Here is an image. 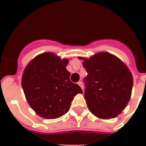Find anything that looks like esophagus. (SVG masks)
<instances>
[{"label":"esophagus","mask_w":146,"mask_h":146,"mask_svg":"<svg viewBox=\"0 0 146 146\" xmlns=\"http://www.w3.org/2000/svg\"><path fill=\"white\" fill-rule=\"evenodd\" d=\"M77 84L79 85V86L81 87V88L83 90V86H82V82H81V81H79V82H77Z\"/></svg>","instance_id":"34e87169"}]
</instances>
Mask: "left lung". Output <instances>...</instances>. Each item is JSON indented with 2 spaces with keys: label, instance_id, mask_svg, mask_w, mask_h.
I'll return each instance as SVG.
<instances>
[{
  "label": "left lung",
  "instance_id": "8db88e82",
  "mask_svg": "<svg viewBox=\"0 0 146 146\" xmlns=\"http://www.w3.org/2000/svg\"><path fill=\"white\" fill-rule=\"evenodd\" d=\"M82 59L88 74L84 79V98L97 118L110 119L125 109L131 95L133 77L126 64L108 52H99Z\"/></svg>",
  "mask_w": 146,
  "mask_h": 146
}]
</instances>
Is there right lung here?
Wrapping results in <instances>:
<instances>
[{
    "label": "right lung",
    "mask_w": 146,
    "mask_h": 146,
    "mask_svg": "<svg viewBox=\"0 0 146 146\" xmlns=\"http://www.w3.org/2000/svg\"><path fill=\"white\" fill-rule=\"evenodd\" d=\"M68 59L52 52L38 55L25 67L22 87L31 108L39 116L55 119L69 110L71 103L81 88L70 80L66 69Z\"/></svg>",
    "instance_id": "obj_1"
}]
</instances>
